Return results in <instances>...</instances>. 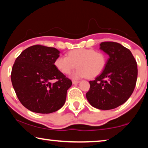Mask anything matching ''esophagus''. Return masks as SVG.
<instances>
[{
	"label": "esophagus",
	"mask_w": 148,
	"mask_h": 148,
	"mask_svg": "<svg viewBox=\"0 0 148 148\" xmlns=\"http://www.w3.org/2000/svg\"><path fill=\"white\" fill-rule=\"evenodd\" d=\"M80 82V81H78V80H72V84H78Z\"/></svg>",
	"instance_id": "34e87169"
}]
</instances>
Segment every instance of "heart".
Masks as SVG:
<instances>
[{"instance_id": "1", "label": "heart", "mask_w": 148, "mask_h": 148, "mask_svg": "<svg viewBox=\"0 0 148 148\" xmlns=\"http://www.w3.org/2000/svg\"><path fill=\"white\" fill-rule=\"evenodd\" d=\"M106 64V57L103 53L88 48L72 50L68 56H59L54 61L56 68L64 74H70L77 66L78 68L72 74L75 79L95 78L102 73Z\"/></svg>"}]
</instances>
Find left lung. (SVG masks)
<instances>
[{"mask_svg": "<svg viewBox=\"0 0 148 148\" xmlns=\"http://www.w3.org/2000/svg\"><path fill=\"white\" fill-rule=\"evenodd\" d=\"M100 49L109 56L104 69L93 81L86 96L92 106L102 110L120 106L133 93L138 77L132 52L120 44L103 42Z\"/></svg>", "mask_w": 148, "mask_h": 148, "instance_id": "obj_1", "label": "left lung"}]
</instances>
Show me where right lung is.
Returning <instances> with one entry per match:
<instances>
[{"label":"right lung","mask_w":148,"mask_h":148,"mask_svg":"<svg viewBox=\"0 0 148 148\" xmlns=\"http://www.w3.org/2000/svg\"><path fill=\"white\" fill-rule=\"evenodd\" d=\"M60 52L55 48L34 45L15 60L11 72L12 86L20 102L30 111L50 114L64 104L72 83L55 66ZM54 79L57 81L52 83Z\"/></svg>","instance_id":"obj_1"}]
</instances>
